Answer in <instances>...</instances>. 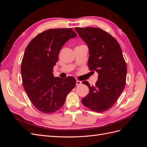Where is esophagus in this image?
I'll return each instance as SVG.
<instances>
[{
	"instance_id": "esophagus-1",
	"label": "esophagus",
	"mask_w": 147,
	"mask_h": 147,
	"mask_svg": "<svg viewBox=\"0 0 147 147\" xmlns=\"http://www.w3.org/2000/svg\"><path fill=\"white\" fill-rule=\"evenodd\" d=\"M82 82H80V81H79V80H77V82H76V84H77V86H80V84H82Z\"/></svg>"
}]
</instances>
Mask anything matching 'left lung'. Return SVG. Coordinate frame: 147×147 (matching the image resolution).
Instances as JSON below:
<instances>
[{
    "label": "left lung",
    "instance_id": "1",
    "mask_svg": "<svg viewBox=\"0 0 147 147\" xmlns=\"http://www.w3.org/2000/svg\"><path fill=\"white\" fill-rule=\"evenodd\" d=\"M89 48L88 65L98 73L95 86L82 82L90 93L82 99L83 104L97 112L110 109L117 102L126 84L127 67L121 48L110 34L98 28H75Z\"/></svg>",
    "mask_w": 147,
    "mask_h": 147
}]
</instances>
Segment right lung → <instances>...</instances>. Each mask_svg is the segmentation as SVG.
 Masks as SVG:
<instances>
[{"label":"right lung","instance_id":"add662e5","mask_svg":"<svg viewBox=\"0 0 147 147\" xmlns=\"http://www.w3.org/2000/svg\"><path fill=\"white\" fill-rule=\"evenodd\" d=\"M77 34L72 29H51L38 34L26 47L21 63L23 87L35 108L45 113L59 110L76 84L73 77H55L53 69L61 48Z\"/></svg>","mask_w":147,"mask_h":147}]
</instances>
